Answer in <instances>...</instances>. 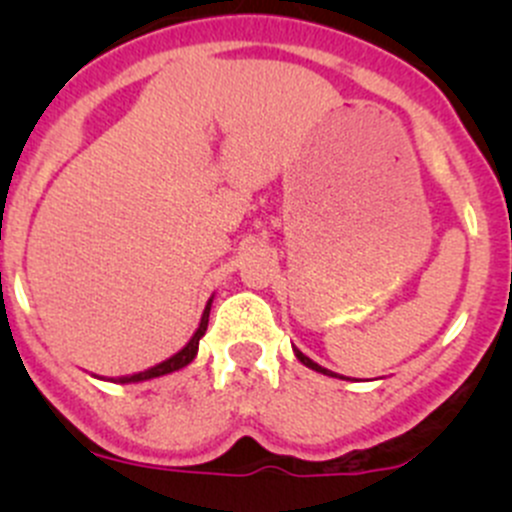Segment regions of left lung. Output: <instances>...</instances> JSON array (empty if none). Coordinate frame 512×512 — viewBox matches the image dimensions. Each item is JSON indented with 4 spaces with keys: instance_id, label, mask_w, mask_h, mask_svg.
I'll list each match as a JSON object with an SVG mask.
<instances>
[{
    "instance_id": "8db88e82",
    "label": "left lung",
    "mask_w": 512,
    "mask_h": 512,
    "mask_svg": "<svg viewBox=\"0 0 512 512\" xmlns=\"http://www.w3.org/2000/svg\"><path fill=\"white\" fill-rule=\"evenodd\" d=\"M292 352H294V356H297V359H299V361H302V364H304V366H309V369L319 371V374H324V376H334V379H344V376H342V374H337V371H329V369H324V366H319V364H317V361H312V359H309V356H307V354H302V352H299V349H297V347H292Z\"/></svg>"
}]
</instances>
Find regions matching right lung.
Returning a JSON list of instances; mask_svg holds the SVG:
<instances>
[{"instance_id":"add662e5","label":"right lung","mask_w":512,"mask_h":512,"mask_svg":"<svg viewBox=\"0 0 512 512\" xmlns=\"http://www.w3.org/2000/svg\"><path fill=\"white\" fill-rule=\"evenodd\" d=\"M215 297V294H213ZM213 297L208 299V304H205L203 309V317H200V324L198 329L193 332V337L188 339V344H185L180 352H175L173 356H168V359H163L160 364L156 366H148V369L143 371H136V374H128V376H111V379H106V376H96V379H103V381H113V384H138V381H151V379H158V376H165V374H173V371H180L183 366H188L190 361L198 356V347H200V339L205 337V329H208V319H210V307H213Z\"/></svg>"}]
</instances>
